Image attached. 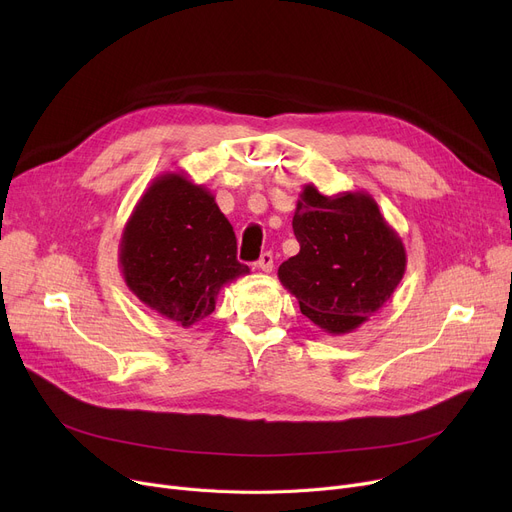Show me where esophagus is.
<instances>
[{
  "label": "esophagus",
  "instance_id": "1",
  "mask_svg": "<svg viewBox=\"0 0 512 512\" xmlns=\"http://www.w3.org/2000/svg\"><path fill=\"white\" fill-rule=\"evenodd\" d=\"M261 272H265V274H270L272 272V267H274V255L270 253V251H265V253H261V257L257 259V263H255Z\"/></svg>",
  "mask_w": 512,
  "mask_h": 512
}]
</instances>
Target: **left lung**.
Returning <instances> with one entry per match:
<instances>
[{
	"mask_svg": "<svg viewBox=\"0 0 512 512\" xmlns=\"http://www.w3.org/2000/svg\"><path fill=\"white\" fill-rule=\"evenodd\" d=\"M292 228L301 251L278 278L301 313L332 336L365 324L405 276V245L365 191L328 197L305 184Z\"/></svg>",
	"mask_w": 512,
	"mask_h": 512,
	"instance_id": "left-lung-1",
	"label": "left lung"
}]
</instances>
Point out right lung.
<instances>
[{"mask_svg": "<svg viewBox=\"0 0 512 512\" xmlns=\"http://www.w3.org/2000/svg\"><path fill=\"white\" fill-rule=\"evenodd\" d=\"M118 251L134 297L182 328L211 315L222 286L251 272L236 261L234 228L215 197L184 172H166L149 184Z\"/></svg>", "mask_w": 512, "mask_h": 512, "instance_id": "add662e5", "label": "right lung"}]
</instances>
